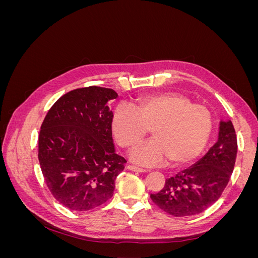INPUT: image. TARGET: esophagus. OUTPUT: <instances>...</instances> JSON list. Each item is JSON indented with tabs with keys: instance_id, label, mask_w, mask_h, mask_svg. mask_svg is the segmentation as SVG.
<instances>
[{
	"instance_id": "esophagus-1",
	"label": "esophagus",
	"mask_w": 258,
	"mask_h": 258,
	"mask_svg": "<svg viewBox=\"0 0 258 258\" xmlns=\"http://www.w3.org/2000/svg\"><path fill=\"white\" fill-rule=\"evenodd\" d=\"M127 169L128 170H131V171H136V172H146L147 170L143 169V168H139V167H136V166H132V165H128L127 166Z\"/></svg>"
}]
</instances>
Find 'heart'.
Instances as JSON below:
<instances>
[{
    "label": "heart",
    "instance_id": "heart-1",
    "mask_svg": "<svg viewBox=\"0 0 258 258\" xmlns=\"http://www.w3.org/2000/svg\"><path fill=\"white\" fill-rule=\"evenodd\" d=\"M111 124L117 143L127 148L138 144L151 129L153 139L129 154L138 165L159 166L169 159L184 165L204 151L212 131V115L181 93L163 92L137 99L132 108L118 105Z\"/></svg>",
    "mask_w": 258,
    "mask_h": 258
}]
</instances>
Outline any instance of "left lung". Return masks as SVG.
<instances>
[{
	"instance_id": "8db88e82",
	"label": "left lung",
	"mask_w": 258,
	"mask_h": 258,
	"mask_svg": "<svg viewBox=\"0 0 258 258\" xmlns=\"http://www.w3.org/2000/svg\"><path fill=\"white\" fill-rule=\"evenodd\" d=\"M238 151L236 131L229 119H221L215 144L192 166L170 178L151 198L165 212L189 216L204 212L221 197L235 167Z\"/></svg>"
}]
</instances>
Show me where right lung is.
Instances as JSON below:
<instances>
[{"label": "right lung", "mask_w": 258, "mask_h": 258, "mask_svg": "<svg viewBox=\"0 0 258 258\" xmlns=\"http://www.w3.org/2000/svg\"><path fill=\"white\" fill-rule=\"evenodd\" d=\"M110 88L70 91L46 115L38 137V160L52 196L73 211H89L112 198L126 159L115 152Z\"/></svg>", "instance_id": "add662e5"}]
</instances>
